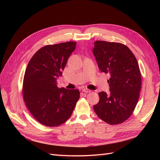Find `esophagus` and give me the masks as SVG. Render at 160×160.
Instances as JSON below:
<instances>
[{
    "mask_svg": "<svg viewBox=\"0 0 160 160\" xmlns=\"http://www.w3.org/2000/svg\"><path fill=\"white\" fill-rule=\"evenodd\" d=\"M82 91L85 92V93H90L91 90H89V89H87V88H84V89H82Z\"/></svg>",
    "mask_w": 160,
    "mask_h": 160,
    "instance_id": "34e87169",
    "label": "esophagus"
}]
</instances>
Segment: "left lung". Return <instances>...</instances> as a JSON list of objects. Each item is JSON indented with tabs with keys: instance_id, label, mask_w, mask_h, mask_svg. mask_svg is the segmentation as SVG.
<instances>
[{
	"instance_id": "8db88e82",
	"label": "left lung",
	"mask_w": 160,
	"mask_h": 160,
	"mask_svg": "<svg viewBox=\"0 0 160 160\" xmlns=\"http://www.w3.org/2000/svg\"><path fill=\"white\" fill-rule=\"evenodd\" d=\"M93 53L101 71L110 75V93H98L93 106L98 117L111 125L128 119L136 106L141 90V73L136 58L122 43L96 41Z\"/></svg>"
}]
</instances>
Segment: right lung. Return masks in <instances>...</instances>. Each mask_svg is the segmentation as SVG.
I'll return each instance as SVG.
<instances>
[{"label": "right lung", "instance_id": "right-lung-1", "mask_svg": "<svg viewBox=\"0 0 160 160\" xmlns=\"http://www.w3.org/2000/svg\"><path fill=\"white\" fill-rule=\"evenodd\" d=\"M76 43L69 41L42 47L32 56L26 69L24 100L33 117L46 126L65 123L80 97L78 89H59L57 83Z\"/></svg>", "mask_w": 160, "mask_h": 160}]
</instances>
